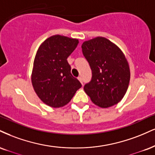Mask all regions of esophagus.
Masks as SVG:
<instances>
[{"label": "esophagus", "instance_id": "34e87169", "mask_svg": "<svg viewBox=\"0 0 155 155\" xmlns=\"http://www.w3.org/2000/svg\"><path fill=\"white\" fill-rule=\"evenodd\" d=\"M78 79H79V81H80V82L81 83V84H83V81H82V78L81 77V76H79L78 77Z\"/></svg>", "mask_w": 155, "mask_h": 155}]
</instances>
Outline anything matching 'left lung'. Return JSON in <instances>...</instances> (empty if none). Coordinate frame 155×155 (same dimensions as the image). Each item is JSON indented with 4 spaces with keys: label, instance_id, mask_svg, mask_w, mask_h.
<instances>
[{
    "label": "left lung",
    "instance_id": "obj_1",
    "mask_svg": "<svg viewBox=\"0 0 155 155\" xmlns=\"http://www.w3.org/2000/svg\"><path fill=\"white\" fill-rule=\"evenodd\" d=\"M82 53L92 69V79L84 87L94 104L107 108L118 104L127 91L130 68L116 45L102 37L83 42Z\"/></svg>",
    "mask_w": 155,
    "mask_h": 155
}]
</instances>
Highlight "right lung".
Returning a JSON list of instances; mask_svg holds the SVG:
<instances>
[{
    "instance_id": "add662e5",
    "label": "right lung",
    "mask_w": 155,
    "mask_h": 155,
    "mask_svg": "<svg viewBox=\"0 0 155 155\" xmlns=\"http://www.w3.org/2000/svg\"><path fill=\"white\" fill-rule=\"evenodd\" d=\"M78 43L77 39L56 35L45 40L37 50L31 84L39 98L50 107L66 105L81 87L67 61Z\"/></svg>"
}]
</instances>
